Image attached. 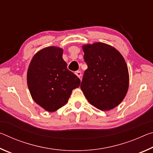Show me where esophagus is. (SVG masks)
Segmentation results:
<instances>
[{
  "label": "esophagus",
  "instance_id": "obj_1",
  "mask_svg": "<svg viewBox=\"0 0 153 153\" xmlns=\"http://www.w3.org/2000/svg\"><path fill=\"white\" fill-rule=\"evenodd\" d=\"M75 74H76V76L79 77V78H81V76H82V73L80 71H77L75 72Z\"/></svg>",
  "mask_w": 153,
  "mask_h": 153
}]
</instances>
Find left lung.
<instances>
[{
	"label": "left lung",
	"mask_w": 153,
	"mask_h": 153,
	"mask_svg": "<svg viewBox=\"0 0 153 153\" xmlns=\"http://www.w3.org/2000/svg\"><path fill=\"white\" fill-rule=\"evenodd\" d=\"M82 48L88 68L80 88L94 107L101 111L113 109L121 102L128 90L125 59L117 49L102 42L84 45Z\"/></svg>",
	"instance_id": "8db88e82"
}]
</instances>
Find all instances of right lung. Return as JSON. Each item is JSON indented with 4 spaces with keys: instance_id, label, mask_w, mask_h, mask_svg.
<instances>
[{
    "instance_id": "add662e5",
    "label": "right lung",
    "mask_w": 153,
    "mask_h": 153,
    "mask_svg": "<svg viewBox=\"0 0 153 153\" xmlns=\"http://www.w3.org/2000/svg\"><path fill=\"white\" fill-rule=\"evenodd\" d=\"M63 49L48 46L33 56L27 69V82L33 100L48 112H54L68 101L80 80L67 69Z\"/></svg>"
}]
</instances>
